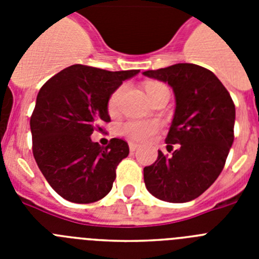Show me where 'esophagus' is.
<instances>
[{"label":"esophagus","instance_id":"obj_1","mask_svg":"<svg viewBox=\"0 0 259 259\" xmlns=\"http://www.w3.org/2000/svg\"><path fill=\"white\" fill-rule=\"evenodd\" d=\"M137 148H139V145H137V144L130 143V150H131V152H135V150H136Z\"/></svg>","mask_w":259,"mask_h":259}]
</instances>
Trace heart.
Returning a JSON list of instances; mask_svg holds the SVG:
<instances>
[{"label":"heart","mask_w":259,"mask_h":259,"mask_svg":"<svg viewBox=\"0 0 259 259\" xmlns=\"http://www.w3.org/2000/svg\"><path fill=\"white\" fill-rule=\"evenodd\" d=\"M124 85L119 87L111 93L109 98V102H107V110H109L110 114H115L119 111V107H120V102H122L123 93H124ZM163 91H168L166 85L161 83H149L146 85V93L149 96V98H152L153 96L158 95L159 92H163ZM159 128V123L157 122H145V120H130V122L124 123L122 125V132L128 137L131 139L132 141H136V143H144V141H148L149 139H152L155 135V132L158 131Z\"/></svg>","instance_id":"obj_1"}]
</instances>
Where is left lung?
Returning <instances> with one entry per match:
<instances>
[{"instance_id": "left-lung-1", "label": "left lung", "mask_w": 259, "mask_h": 259, "mask_svg": "<svg viewBox=\"0 0 259 259\" xmlns=\"http://www.w3.org/2000/svg\"><path fill=\"white\" fill-rule=\"evenodd\" d=\"M143 74L172 88L176 107L166 144L171 150L170 144H179L171 157L158 150L157 161L144 168L146 189L162 201L188 202L223 170L235 137V104L211 71L193 63Z\"/></svg>"}]
</instances>
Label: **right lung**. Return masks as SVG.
I'll return each instance as SVG.
<instances>
[{"label":"right lung","instance_id":"1","mask_svg":"<svg viewBox=\"0 0 259 259\" xmlns=\"http://www.w3.org/2000/svg\"><path fill=\"white\" fill-rule=\"evenodd\" d=\"M140 70L106 71L72 65L41 87L32 113V152L54 191L75 203L101 200L111 191L119 162L130 153L122 139L107 146L91 140L110 122L107 102Z\"/></svg>","mask_w":259,"mask_h":259}]
</instances>
